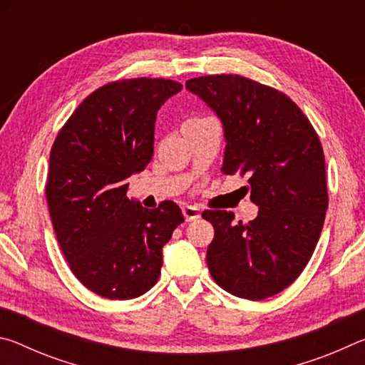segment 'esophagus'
<instances>
[{
  "mask_svg": "<svg viewBox=\"0 0 365 365\" xmlns=\"http://www.w3.org/2000/svg\"><path fill=\"white\" fill-rule=\"evenodd\" d=\"M182 212H183V217L187 222H193V220L201 217L200 207H196V206H183Z\"/></svg>",
  "mask_w": 365,
  "mask_h": 365,
  "instance_id": "34e87169",
  "label": "esophagus"
}]
</instances>
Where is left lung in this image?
<instances>
[{
    "label": "left lung",
    "mask_w": 365,
    "mask_h": 365,
    "mask_svg": "<svg viewBox=\"0 0 365 365\" xmlns=\"http://www.w3.org/2000/svg\"><path fill=\"white\" fill-rule=\"evenodd\" d=\"M185 86L220 119L222 172L248 175L259 207L250 224H235L233 212H202L214 227L209 272L233 296L270 298L298 279L322 232L329 207L322 145L302 110L270 86L242 76L197 77Z\"/></svg>",
    "instance_id": "obj_1"
}]
</instances>
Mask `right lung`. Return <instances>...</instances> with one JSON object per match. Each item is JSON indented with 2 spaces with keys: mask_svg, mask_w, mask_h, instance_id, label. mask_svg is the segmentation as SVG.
<instances>
[{
  "mask_svg": "<svg viewBox=\"0 0 365 365\" xmlns=\"http://www.w3.org/2000/svg\"><path fill=\"white\" fill-rule=\"evenodd\" d=\"M182 85L133 78L85 98L49 154L46 200L73 275L108 299H133L154 287L163 248L183 222L175 202L146 209L128 200V178L150 164L159 108Z\"/></svg>",
  "mask_w": 365,
  "mask_h": 365,
  "instance_id": "obj_1",
  "label": "right lung"
}]
</instances>
